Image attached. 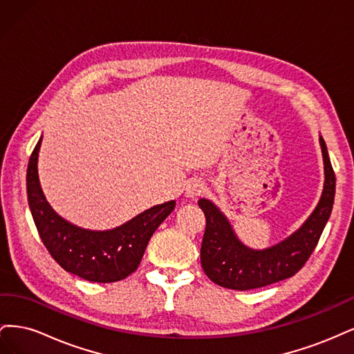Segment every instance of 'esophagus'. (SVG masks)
<instances>
[{
    "label": "esophagus",
    "instance_id": "1",
    "mask_svg": "<svg viewBox=\"0 0 354 354\" xmlns=\"http://www.w3.org/2000/svg\"><path fill=\"white\" fill-rule=\"evenodd\" d=\"M203 192H205V187H203L202 183H199V181H192V183H189V186L186 189V196L194 199V198L201 196Z\"/></svg>",
    "mask_w": 354,
    "mask_h": 354
}]
</instances>
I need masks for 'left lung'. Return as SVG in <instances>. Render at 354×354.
I'll list each match as a JSON object with an SVG mask.
<instances>
[{
  "label": "left lung",
  "instance_id": "obj_1",
  "mask_svg": "<svg viewBox=\"0 0 354 354\" xmlns=\"http://www.w3.org/2000/svg\"><path fill=\"white\" fill-rule=\"evenodd\" d=\"M325 186L312 216L288 239L270 248L255 251L234 236L227 218L208 199L198 205L207 218L201 246V264L209 279L220 286L248 291L294 276L307 263L330 216L335 198V173L332 169L325 140L320 137Z\"/></svg>",
  "mask_w": 354,
  "mask_h": 354
}]
</instances>
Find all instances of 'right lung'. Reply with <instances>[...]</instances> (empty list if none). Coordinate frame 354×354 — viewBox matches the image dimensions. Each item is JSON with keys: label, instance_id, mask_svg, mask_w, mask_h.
I'll return each instance as SVG.
<instances>
[{"label": "right lung", "instance_id": "obj_1", "mask_svg": "<svg viewBox=\"0 0 354 354\" xmlns=\"http://www.w3.org/2000/svg\"><path fill=\"white\" fill-rule=\"evenodd\" d=\"M41 138L32 152L26 171L29 208L37 230L50 255L66 272L85 281L109 283L122 281L140 264L149 239L176 202L152 207L122 226L108 232H91L73 226L59 217L46 201L38 180Z\"/></svg>", "mask_w": 354, "mask_h": 354}]
</instances>
